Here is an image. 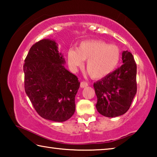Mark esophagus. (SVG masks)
<instances>
[{"label": "esophagus", "instance_id": "34e87169", "mask_svg": "<svg viewBox=\"0 0 157 157\" xmlns=\"http://www.w3.org/2000/svg\"><path fill=\"white\" fill-rule=\"evenodd\" d=\"M87 86H88V83L86 82H82L80 83L81 88H84V87H86Z\"/></svg>", "mask_w": 157, "mask_h": 157}]
</instances>
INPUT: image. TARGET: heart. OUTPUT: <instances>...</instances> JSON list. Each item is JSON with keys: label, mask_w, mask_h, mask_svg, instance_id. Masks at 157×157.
<instances>
[{"label": "heart", "mask_w": 157, "mask_h": 157, "mask_svg": "<svg viewBox=\"0 0 157 157\" xmlns=\"http://www.w3.org/2000/svg\"><path fill=\"white\" fill-rule=\"evenodd\" d=\"M120 58L118 46L101 40L83 41L77 49L70 48L67 52L71 68L76 71L86 60V70L94 79L102 78L111 73L118 64Z\"/></svg>", "instance_id": "1"}]
</instances>
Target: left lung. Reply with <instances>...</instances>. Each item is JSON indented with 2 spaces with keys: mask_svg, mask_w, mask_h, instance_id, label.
<instances>
[{
  "mask_svg": "<svg viewBox=\"0 0 157 157\" xmlns=\"http://www.w3.org/2000/svg\"><path fill=\"white\" fill-rule=\"evenodd\" d=\"M123 63L94 84L96 109L102 116L113 118L125 113L136 94V64L130 52L122 53Z\"/></svg>",
  "mask_w": 157,
  "mask_h": 157,
  "instance_id": "8db88e82",
  "label": "left lung"
}]
</instances>
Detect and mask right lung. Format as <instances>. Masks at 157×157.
<instances>
[{
    "label": "right lung",
    "mask_w": 157,
    "mask_h": 157,
    "mask_svg": "<svg viewBox=\"0 0 157 157\" xmlns=\"http://www.w3.org/2000/svg\"><path fill=\"white\" fill-rule=\"evenodd\" d=\"M65 63L58 44L50 39L34 44L25 59V93L34 109L46 120L63 122L75 113L80 83L65 68Z\"/></svg>",
    "instance_id": "obj_1"
}]
</instances>
